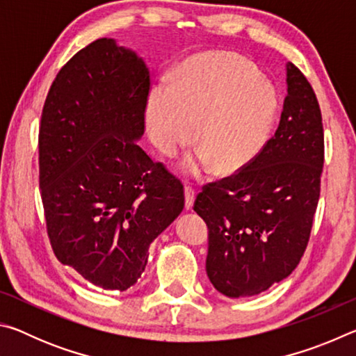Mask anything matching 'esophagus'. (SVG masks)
Masks as SVG:
<instances>
[{"label": "esophagus", "instance_id": "obj_1", "mask_svg": "<svg viewBox=\"0 0 356 356\" xmlns=\"http://www.w3.org/2000/svg\"><path fill=\"white\" fill-rule=\"evenodd\" d=\"M195 202V188L190 185L185 186V209H191Z\"/></svg>", "mask_w": 356, "mask_h": 356}]
</instances>
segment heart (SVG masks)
I'll return each instance as SVG.
<instances>
[{
  "instance_id": "heart-1",
  "label": "heart",
  "mask_w": 356,
  "mask_h": 356,
  "mask_svg": "<svg viewBox=\"0 0 356 356\" xmlns=\"http://www.w3.org/2000/svg\"><path fill=\"white\" fill-rule=\"evenodd\" d=\"M280 110L275 84L256 65L232 53H201L180 65L174 81L150 89L146 125L150 141L165 155L195 138L201 147L184 161L188 174L242 171L272 136Z\"/></svg>"
}]
</instances>
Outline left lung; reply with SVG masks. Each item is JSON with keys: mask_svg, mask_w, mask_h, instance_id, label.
<instances>
[{"mask_svg": "<svg viewBox=\"0 0 356 356\" xmlns=\"http://www.w3.org/2000/svg\"><path fill=\"white\" fill-rule=\"evenodd\" d=\"M323 127L309 81L287 64L281 120L257 159L202 186L196 213L209 226L206 270L231 298L267 291L291 275L308 246L321 196Z\"/></svg>", "mask_w": 356, "mask_h": 356, "instance_id": "left-lung-1", "label": "left lung"}]
</instances>
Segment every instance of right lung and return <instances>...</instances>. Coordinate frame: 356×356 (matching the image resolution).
Wrapping results in <instances>:
<instances>
[{
  "label": "right lung",
  "mask_w": 356,
  "mask_h": 356,
  "mask_svg": "<svg viewBox=\"0 0 356 356\" xmlns=\"http://www.w3.org/2000/svg\"><path fill=\"white\" fill-rule=\"evenodd\" d=\"M150 74L135 51L97 39L59 70L42 110L39 185L58 261L127 291L149 246L182 212L184 185L138 146Z\"/></svg>",
  "instance_id": "1"
}]
</instances>
